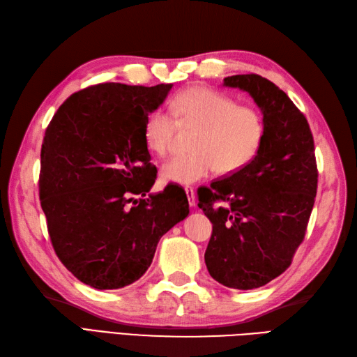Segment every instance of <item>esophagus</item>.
<instances>
[{
  "mask_svg": "<svg viewBox=\"0 0 357 357\" xmlns=\"http://www.w3.org/2000/svg\"><path fill=\"white\" fill-rule=\"evenodd\" d=\"M185 193H187V199H188V205L196 206V195H195L193 187H185Z\"/></svg>",
  "mask_w": 357,
  "mask_h": 357,
  "instance_id": "esophagus-1",
  "label": "esophagus"
}]
</instances>
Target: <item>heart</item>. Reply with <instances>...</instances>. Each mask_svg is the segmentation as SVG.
<instances>
[{"instance_id":"b5f03b06","label":"heart","mask_w":357,"mask_h":357,"mask_svg":"<svg viewBox=\"0 0 357 357\" xmlns=\"http://www.w3.org/2000/svg\"><path fill=\"white\" fill-rule=\"evenodd\" d=\"M173 112L155 108L146 117L144 140L152 152L166 155L172 149L179 123L199 131L191 144L193 153L178 155L162 164L161 175L166 181L190 185L215 169L231 175L257 157L264 140V119L257 108L240 105L220 91L195 87L178 95Z\"/></svg>"}]
</instances>
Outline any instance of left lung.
I'll return each mask as SVG.
<instances>
[{
	"instance_id": "obj_1",
	"label": "left lung",
	"mask_w": 357,
	"mask_h": 357,
	"mask_svg": "<svg viewBox=\"0 0 357 357\" xmlns=\"http://www.w3.org/2000/svg\"><path fill=\"white\" fill-rule=\"evenodd\" d=\"M223 86L253 98L264 140L248 166L197 193L213 223L205 264L222 285L253 289L280 276L305 238L318 182L314 137L305 114L267 78L232 75Z\"/></svg>"
}]
</instances>
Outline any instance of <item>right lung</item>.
<instances>
[{
	"mask_svg": "<svg viewBox=\"0 0 357 357\" xmlns=\"http://www.w3.org/2000/svg\"><path fill=\"white\" fill-rule=\"evenodd\" d=\"M170 89L90 86L70 95L45 131L39 196L52 248L78 280L96 289L139 280L161 236L190 213L181 187L145 197L157 179L146 117Z\"/></svg>",
	"mask_w": 357,
	"mask_h": 357,
	"instance_id": "1",
	"label": "right lung"
}]
</instances>
